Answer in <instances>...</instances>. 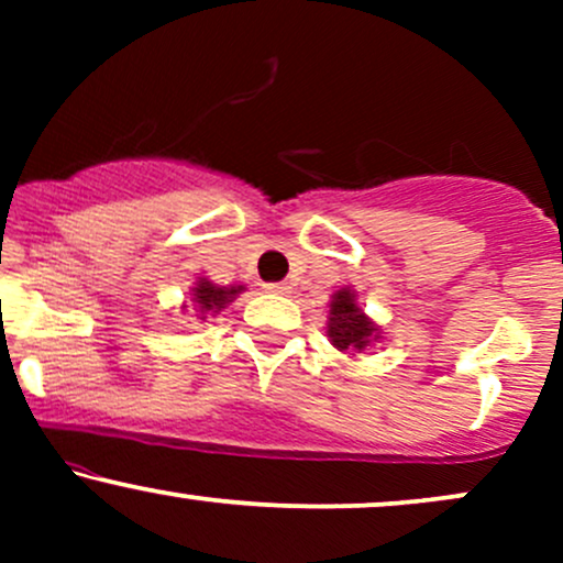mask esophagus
<instances>
[{
	"label": "esophagus",
	"mask_w": 563,
	"mask_h": 563,
	"mask_svg": "<svg viewBox=\"0 0 563 563\" xmlns=\"http://www.w3.org/2000/svg\"><path fill=\"white\" fill-rule=\"evenodd\" d=\"M264 288H267L269 294H288V290H290L288 283H267Z\"/></svg>",
	"instance_id": "obj_1"
}]
</instances>
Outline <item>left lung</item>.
Returning <instances> with one entry per match:
<instances>
[{
  "label": "left lung",
  "mask_w": 563,
  "mask_h": 563,
  "mask_svg": "<svg viewBox=\"0 0 563 563\" xmlns=\"http://www.w3.org/2000/svg\"><path fill=\"white\" fill-rule=\"evenodd\" d=\"M328 339L339 352H363L380 339V328L363 312L354 299V290L341 288L333 294L331 312H328Z\"/></svg>",
  "instance_id": "1"
}]
</instances>
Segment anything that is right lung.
I'll use <instances>...</instances> for the list:
<instances>
[{
  "label": "right lung",
  "instance_id": "obj_1",
  "mask_svg": "<svg viewBox=\"0 0 563 563\" xmlns=\"http://www.w3.org/2000/svg\"><path fill=\"white\" fill-rule=\"evenodd\" d=\"M241 290L243 286H217L209 277H198L196 288H192V303H196V312L200 314V320L209 312H219V309L228 307Z\"/></svg>",
  "mask_w": 563,
  "mask_h": 563
}]
</instances>
